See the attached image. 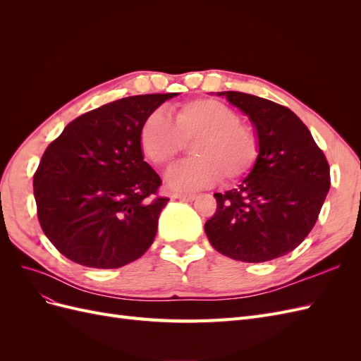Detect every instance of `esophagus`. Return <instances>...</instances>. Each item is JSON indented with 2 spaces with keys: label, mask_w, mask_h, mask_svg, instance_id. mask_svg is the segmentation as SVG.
<instances>
[{
  "label": "esophagus",
  "mask_w": 361,
  "mask_h": 361,
  "mask_svg": "<svg viewBox=\"0 0 361 361\" xmlns=\"http://www.w3.org/2000/svg\"><path fill=\"white\" fill-rule=\"evenodd\" d=\"M195 197H197L195 194H173L171 195V199H179L183 202H192V200H195Z\"/></svg>",
  "instance_id": "34e87169"
}]
</instances>
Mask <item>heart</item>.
Wrapping results in <instances>:
<instances>
[{"label": "heart", "mask_w": 361, "mask_h": 361, "mask_svg": "<svg viewBox=\"0 0 361 361\" xmlns=\"http://www.w3.org/2000/svg\"><path fill=\"white\" fill-rule=\"evenodd\" d=\"M170 118L159 111L149 114L138 130L143 155L155 166H167L192 141V158L171 167L166 174L173 191H195L221 176L233 180L244 176L257 157L255 130L238 113L216 99H192L174 106Z\"/></svg>", "instance_id": "obj_1"}]
</instances>
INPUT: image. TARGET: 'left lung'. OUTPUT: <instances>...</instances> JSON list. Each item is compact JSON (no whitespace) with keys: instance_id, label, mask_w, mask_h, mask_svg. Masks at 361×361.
Segmentation results:
<instances>
[{"instance_id":"obj_1","label":"left lung","mask_w":361,"mask_h":361,"mask_svg":"<svg viewBox=\"0 0 361 361\" xmlns=\"http://www.w3.org/2000/svg\"><path fill=\"white\" fill-rule=\"evenodd\" d=\"M218 96L248 116L257 158L236 188L215 192L216 212L204 232L221 255L241 262L285 256L310 233L330 190V167L300 117L289 108L241 92Z\"/></svg>"}]
</instances>
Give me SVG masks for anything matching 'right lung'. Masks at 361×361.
<instances>
[{
    "mask_svg": "<svg viewBox=\"0 0 361 361\" xmlns=\"http://www.w3.org/2000/svg\"><path fill=\"white\" fill-rule=\"evenodd\" d=\"M179 93L129 96L71 122L32 178L42 231L63 256L120 268L143 256L169 199L138 145L143 120Z\"/></svg>",
    "mask_w": 361,
    "mask_h": 361,
    "instance_id": "obj_1",
    "label": "right lung"
}]
</instances>
